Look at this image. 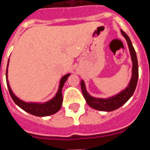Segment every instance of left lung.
Wrapping results in <instances>:
<instances>
[{"label":"left lung","instance_id":"8db88e82","mask_svg":"<svg viewBox=\"0 0 150 150\" xmlns=\"http://www.w3.org/2000/svg\"><path fill=\"white\" fill-rule=\"evenodd\" d=\"M122 34L124 36V38L127 42L128 44L129 50L131 55V59L133 62V68H132V77H131V82L129 83L127 87L125 90H123L121 93L116 95L112 98H108V99H100V98H95L91 97L89 93L86 92L84 82H81V89L83 92V97L86 99V101L91 107V108L97 109L100 111H107V112H111V111L116 110L117 108L124 105L127 100L131 98V97L133 95L134 92L135 90L136 86L138 83V79H139V64H138V60H137V56H136L135 50L134 49L131 40L127 36V34L125 32L121 30Z\"/></svg>","mask_w":150,"mask_h":150}]
</instances>
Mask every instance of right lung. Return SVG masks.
Listing matches in <instances>:
<instances>
[{
    "mask_svg": "<svg viewBox=\"0 0 150 150\" xmlns=\"http://www.w3.org/2000/svg\"><path fill=\"white\" fill-rule=\"evenodd\" d=\"M9 61V60H8ZM8 66H7L6 70V81H7V86L8 88V91L10 95H11L12 100H14V102L17 105L20 107L22 109L27 112L31 115L36 116H47L52 115L54 113L57 112L60 110L62 105L63 101V95H62V88L64 86V84L67 81V78L69 76L68 75H66L65 76L61 79L60 80V87L59 90L56 94L54 98H52V100H50L48 102L43 103V104H36V103H27L23 101V100H19V98H17L16 96L15 95L13 92L11 91L10 86L8 84Z\"/></svg>",
    "mask_w": 150,
    "mask_h": 150,
    "instance_id": "obj_1",
    "label": "right lung"
}]
</instances>
